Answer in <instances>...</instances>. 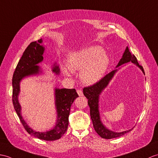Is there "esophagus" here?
<instances>
[{
	"instance_id": "1",
	"label": "esophagus",
	"mask_w": 158,
	"mask_h": 158,
	"mask_svg": "<svg viewBox=\"0 0 158 158\" xmlns=\"http://www.w3.org/2000/svg\"><path fill=\"white\" fill-rule=\"evenodd\" d=\"M77 93H78L79 96H80V97L83 96V93H82V91L81 90H77Z\"/></svg>"
}]
</instances>
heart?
Returning <instances> with one entry per match:
<instances>
[{
  "label": "heart",
  "instance_id": "heart-1",
  "mask_svg": "<svg viewBox=\"0 0 158 158\" xmlns=\"http://www.w3.org/2000/svg\"><path fill=\"white\" fill-rule=\"evenodd\" d=\"M68 67L64 68L65 75L69 70L80 71V78L87 85H94L102 78L110 65V57L99 46L87 47L70 53L68 57Z\"/></svg>",
  "mask_w": 158,
  "mask_h": 158
}]
</instances>
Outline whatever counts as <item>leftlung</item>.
<instances>
[{
    "label": "left lung",
    "instance_id": "left-lung-1",
    "mask_svg": "<svg viewBox=\"0 0 158 158\" xmlns=\"http://www.w3.org/2000/svg\"><path fill=\"white\" fill-rule=\"evenodd\" d=\"M128 62H132L137 66L138 68L141 69L143 73L145 74L144 69H143L141 65L139 64L136 57L134 55H132L131 52H130L129 48L127 47L124 52L122 57L119 61L118 65H116V68L120 67V65H123L124 64H127ZM120 69V68H119ZM118 69H115L113 71L109 73L106 76L101 79L100 81L94 84V85L90 86L89 87H86L83 89V94L87 99H88V104L90 107V114L91 120L93 122V127L97 133L101 137L106 139H111L113 138H116L121 136L122 135H125L126 133H128V132L131 131L132 129L128 130V131L120 132H116L114 131H112L111 130L107 128L106 126H105L102 121L101 120L100 117V113H99V98L101 94L102 93L103 90L106 88L110 84V81L114 78L115 73L118 72Z\"/></svg>",
    "mask_w": 158,
    "mask_h": 158
}]
</instances>
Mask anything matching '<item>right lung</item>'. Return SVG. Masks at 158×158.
<instances>
[{
    "instance_id": "add662e5",
    "label": "right lung",
    "mask_w": 158,
    "mask_h": 158,
    "mask_svg": "<svg viewBox=\"0 0 158 158\" xmlns=\"http://www.w3.org/2000/svg\"><path fill=\"white\" fill-rule=\"evenodd\" d=\"M43 43V39L37 42H32L23 52L22 57L18 62L12 80L13 86V103L16 113L19 118L26 131L31 136L44 141H55L60 139L66 132L69 124V115L72 104L78 97L74 89H54L55 106L57 112V119L53 127L44 132L34 131L30 127L22 115V107L19 102L18 97L20 93V82L22 80L31 76H36L43 73L38 64L43 61V55L45 48ZM52 72L56 75L60 73V69L57 63L55 62Z\"/></svg>"
}]
</instances>
